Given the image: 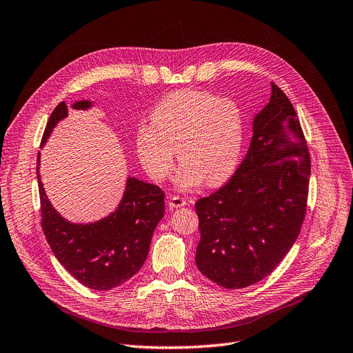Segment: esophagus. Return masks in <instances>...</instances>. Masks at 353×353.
I'll list each match as a JSON object with an SVG mask.
<instances>
[{
	"mask_svg": "<svg viewBox=\"0 0 353 353\" xmlns=\"http://www.w3.org/2000/svg\"><path fill=\"white\" fill-rule=\"evenodd\" d=\"M188 202L185 198H180V196H176V194H170L168 196V208L170 210H176V208H181L185 206Z\"/></svg>",
	"mask_w": 353,
	"mask_h": 353,
	"instance_id": "esophagus-1",
	"label": "esophagus"
}]
</instances>
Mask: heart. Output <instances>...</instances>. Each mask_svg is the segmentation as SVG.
Returning a JSON list of instances; mask_svg holds the SVG:
<instances>
[{"label": "heart", "mask_w": 353, "mask_h": 353, "mask_svg": "<svg viewBox=\"0 0 353 353\" xmlns=\"http://www.w3.org/2000/svg\"><path fill=\"white\" fill-rule=\"evenodd\" d=\"M135 134L138 159L155 181H163L174 165L176 148L181 165L176 174L179 189L202 183L219 185L236 170L244 143V116L231 99L201 90L170 93Z\"/></svg>", "instance_id": "obj_1"}]
</instances>
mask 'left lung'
Segmentation results:
<instances>
[{
	"mask_svg": "<svg viewBox=\"0 0 353 353\" xmlns=\"http://www.w3.org/2000/svg\"><path fill=\"white\" fill-rule=\"evenodd\" d=\"M310 170L296 113L272 84L269 103L253 117L250 147L237 172L194 203L201 231L194 260L202 275L227 290L270 275L301 231Z\"/></svg>",
	"mask_w": 353,
	"mask_h": 353,
	"instance_id": "1",
	"label": "left lung"
}]
</instances>
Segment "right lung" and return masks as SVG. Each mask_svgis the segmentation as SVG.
I'll use <instances>...</instances> for the list:
<instances>
[{
	"label": "right lung",
	"instance_id": "right-lung-1",
	"mask_svg": "<svg viewBox=\"0 0 353 353\" xmlns=\"http://www.w3.org/2000/svg\"><path fill=\"white\" fill-rule=\"evenodd\" d=\"M75 110H88L93 101L72 103ZM68 116L61 101L52 112L42 137L43 147L52 130ZM42 228L58 262L90 290L109 291L132 278L148 256L152 232L164 216V192L137 177H128L123 196L116 210L94 223L77 224L61 216L48 199L39 174Z\"/></svg>",
	"mask_w": 353,
	"mask_h": 353
}]
</instances>
